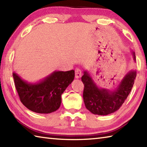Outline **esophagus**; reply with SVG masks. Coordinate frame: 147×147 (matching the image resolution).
<instances>
[{
	"instance_id": "1",
	"label": "esophagus",
	"mask_w": 147,
	"mask_h": 147,
	"mask_svg": "<svg viewBox=\"0 0 147 147\" xmlns=\"http://www.w3.org/2000/svg\"><path fill=\"white\" fill-rule=\"evenodd\" d=\"M82 71H81L79 68H76L75 69V77L76 78L78 79L82 76Z\"/></svg>"
}]
</instances>
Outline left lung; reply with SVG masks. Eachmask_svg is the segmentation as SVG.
<instances>
[{
    "label": "left lung",
    "mask_w": 147,
    "mask_h": 147,
    "mask_svg": "<svg viewBox=\"0 0 147 147\" xmlns=\"http://www.w3.org/2000/svg\"><path fill=\"white\" fill-rule=\"evenodd\" d=\"M131 52L134 62L135 53ZM136 71H129L116 88L111 90L99 88L87 71H84L82 81L84 84L83 100L86 108L95 115H106L117 111L130 93L135 83Z\"/></svg>",
    "instance_id": "left-lung-1"
}]
</instances>
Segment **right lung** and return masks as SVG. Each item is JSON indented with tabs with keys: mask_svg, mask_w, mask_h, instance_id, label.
<instances>
[{
	"mask_svg": "<svg viewBox=\"0 0 147 147\" xmlns=\"http://www.w3.org/2000/svg\"><path fill=\"white\" fill-rule=\"evenodd\" d=\"M21 102L29 110L40 114L57 111L61 104V95L74 78V71H55L35 83L24 80L12 73Z\"/></svg>",
	"mask_w": 147,
	"mask_h": 147,
	"instance_id": "obj_1",
	"label": "right lung"
}]
</instances>
